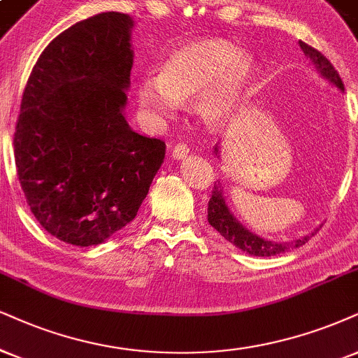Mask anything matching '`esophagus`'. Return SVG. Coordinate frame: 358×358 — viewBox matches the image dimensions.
Instances as JSON below:
<instances>
[{
    "instance_id": "1",
    "label": "esophagus",
    "mask_w": 358,
    "mask_h": 358,
    "mask_svg": "<svg viewBox=\"0 0 358 358\" xmlns=\"http://www.w3.org/2000/svg\"><path fill=\"white\" fill-rule=\"evenodd\" d=\"M189 154V148L186 144H178L174 145V149H172L171 152V157L174 159V161H182V159H186Z\"/></svg>"
}]
</instances>
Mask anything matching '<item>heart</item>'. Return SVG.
<instances>
[{"instance_id":"1","label":"heart","mask_w":358,"mask_h":358,"mask_svg":"<svg viewBox=\"0 0 358 358\" xmlns=\"http://www.w3.org/2000/svg\"><path fill=\"white\" fill-rule=\"evenodd\" d=\"M156 76L136 86L141 108L156 119L172 117L180 103L196 98V111L209 127H220L244 96L255 74V61L226 39H194L176 48Z\"/></svg>"}]
</instances>
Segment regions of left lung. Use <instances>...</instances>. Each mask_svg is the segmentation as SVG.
I'll return each instance as SVG.
<instances>
[{
	"instance_id": "obj_1",
	"label": "left lung",
	"mask_w": 358,
	"mask_h": 358,
	"mask_svg": "<svg viewBox=\"0 0 358 358\" xmlns=\"http://www.w3.org/2000/svg\"><path fill=\"white\" fill-rule=\"evenodd\" d=\"M299 44H301V50L303 51V55H306L307 59L314 64L317 73H319L324 79H327L330 85H334L337 90L343 91L342 79L338 76V73L335 71V68L327 57L322 55V52L314 50L312 46H308L306 43L299 41ZM214 154L217 156V159H220L219 156L220 151L217 145L214 148ZM207 220H209L210 226H213L215 231L224 237V239L236 245L237 249H241L242 252L255 255V257H272V255L284 254L290 247V244H287V242H273V241L264 239V237L257 236V234L250 232L249 229L241 222V220H237L236 215L232 214V210L229 209L226 196H224V187L222 184H220V180L214 184L213 197H210L209 207H207ZM315 232H312V236H314ZM312 236H306L302 237V239H297L295 242H292V245L301 247L306 244L308 237Z\"/></svg>"
}]
</instances>
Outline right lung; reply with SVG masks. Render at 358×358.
<instances>
[{
    "instance_id": "1",
    "label": "right lung",
    "mask_w": 358,
    "mask_h": 358,
    "mask_svg": "<svg viewBox=\"0 0 358 358\" xmlns=\"http://www.w3.org/2000/svg\"><path fill=\"white\" fill-rule=\"evenodd\" d=\"M134 21L101 13L56 36L21 99L15 162L44 231L78 247L103 244L138 214L166 144L131 129L124 109Z\"/></svg>"
}]
</instances>
